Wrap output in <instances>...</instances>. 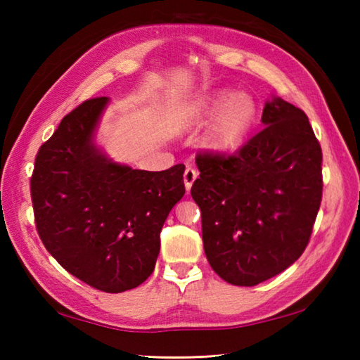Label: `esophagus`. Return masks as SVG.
Returning <instances> with one entry per match:
<instances>
[{"label": "esophagus", "mask_w": 360, "mask_h": 360, "mask_svg": "<svg viewBox=\"0 0 360 360\" xmlns=\"http://www.w3.org/2000/svg\"><path fill=\"white\" fill-rule=\"evenodd\" d=\"M198 178V172L192 167H187L186 172H184V186H186V191L191 192L192 184L195 182V179Z\"/></svg>", "instance_id": "obj_1"}]
</instances>
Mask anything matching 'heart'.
I'll use <instances>...</instances> for the list:
<instances>
[{"instance_id":"heart-1","label":"heart","mask_w":360,"mask_h":360,"mask_svg":"<svg viewBox=\"0 0 360 360\" xmlns=\"http://www.w3.org/2000/svg\"><path fill=\"white\" fill-rule=\"evenodd\" d=\"M187 127L210 124L205 148L216 154H230L241 148L257 119V103L248 92L219 89L187 101L181 109Z\"/></svg>"}]
</instances>
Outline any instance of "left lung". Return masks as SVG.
<instances>
[{
	"instance_id": "8db88e82",
	"label": "left lung",
	"mask_w": 360,
	"mask_h": 360,
	"mask_svg": "<svg viewBox=\"0 0 360 360\" xmlns=\"http://www.w3.org/2000/svg\"><path fill=\"white\" fill-rule=\"evenodd\" d=\"M262 129L238 154H200L192 198L206 259L224 281L255 285L308 245L322 198V152L302 109L271 95Z\"/></svg>"
}]
</instances>
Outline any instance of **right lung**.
I'll return each mask as SVG.
<instances>
[{"mask_svg":"<svg viewBox=\"0 0 360 360\" xmlns=\"http://www.w3.org/2000/svg\"><path fill=\"white\" fill-rule=\"evenodd\" d=\"M108 96L65 115L36 155L32 198L38 233L53 259L92 288L119 294L144 283L160 230L184 197V165L133 169L96 143Z\"/></svg>","mask_w":360,"mask_h":360,"instance_id":"1","label":"right lung"}]
</instances>
